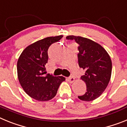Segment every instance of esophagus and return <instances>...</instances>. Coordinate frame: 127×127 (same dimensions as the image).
I'll use <instances>...</instances> for the list:
<instances>
[{
	"label": "esophagus",
	"mask_w": 127,
	"mask_h": 127,
	"mask_svg": "<svg viewBox=\"0 0 127 127\" xmlns=\"http://www.w3.org/2000/svg\"><path fill=\"white\" fill-rule=\"evenodd\" d=\"M68 80L69 81V82H70V83H73V82H75V79L73 78V77H69V78H68Z\"/></svg>",
	"instance_id": "34e87169"
}]
</instances>
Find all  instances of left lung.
<instances>
[{"label": "left lung", "mask_w": 127, "mask_h": 127, "mask_svg": "<svg viewBox=\"0 0 127 127\" xmlns=\"http://www.w3.org/2000/svg\"><path fill=\"white\" fill-rule=\"evenodd\" d=\"M66 39H74L79 45L78 62L80 68L86 71L80 79L86 84V92L78 98L86 102L95 100L103 93L111 79V57L100 44L91 39L73 35Z\"/></svg>", "instance_id": "8db88e82"}]
</instances>
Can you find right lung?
Segmentation results:
<instances>
[{"instance_id": "obj_1", "label": "right lung", "mask_w": 127, "mask_h": 127, "mask_svg": "<svg viewBox=\"0 0 127 127\" xmlns=\"http://www.w3.org/2000/svg\"><path fill=\"white\" fill-rule=\"evenodd\" d=\"M63 35L47 37L29 45L23 50L17 62L18 78L25 92L38 101H48L56 95L59 86L65 80L63 76L46 74L48 49Z\"/></svg>"}]
</instances>
